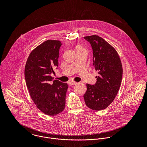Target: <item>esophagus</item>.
Wrapping results in <instances>:
<instances>
[{
    "label": "esophagus",
    "mask_w": 147,
    "mask_h": 147,
    "mask_svg": "<svg viewBox=\"0 0 147 147\" xmlns=\"http://www.w3.org/2000/svg\"><path fill=\"white\" fill-rule=\"evenodd\" d=\"M78 84V83L76 82H70L69 83V85L70 86H72V85H76V84Z\"/></svg>",
    "instance_id": "1"
}]
</instances>
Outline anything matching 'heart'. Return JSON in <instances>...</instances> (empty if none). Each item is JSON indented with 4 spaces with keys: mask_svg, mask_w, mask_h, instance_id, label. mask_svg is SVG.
Wrapping results in <instances>:
<instances>
[{
    "mask_svg": "<svg viewBox=\"0 0 147 147\" xmlns=\"http://www.w3.org/2000/svg\"><path fill=\"white\" fill-rule=\"evenodd\" d=\"M85 50V49L82 46H81L80 45H77L75 47V51H80V50Z\"/></svg>",
    "mask_w": 147,
    "mask_h": 147,
    "instance_id": "b5f03b06",
    "label": "heart"
}]
</instances>
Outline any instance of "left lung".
<instances>
[{"label": "left lung", "mask_w": 147, "mask_h": 147, "mask_svg": "<svg viewBox=\"0 0 147 147\" xmlns=\"http://www.w3.org/2000/svg\"><path fill=\"white\" fill-rule=\"evenodd\" d=\"M84 38L91 45L93 65L99 74L95 84H86L84 101L89 108L102 110L113 101L119 91L123 74L122 63L115 49L101 37L93 35Z\"/></svg>", "instance_id": "1"}]
</instances>
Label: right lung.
Masks as SVG:
<instances>
[{"label": "right lung", "mask_w": 147, "mask_h": 147, "mask_svg": "<svg viewBox=\"0 0 147 147\" xmlns=\"http://www.w3.org/2000/svg\"><path fill=\"white\" fill-rule=\"evenodd\" d=\"M59 41L47 40L30 54L25 67V79L30 97L37 107L45 114L55 115L61 113L65 104L68 87L66 83L51 76L58 68Z\"/></svg>", "instance_id": "right-lung-1"}]
</instances>
